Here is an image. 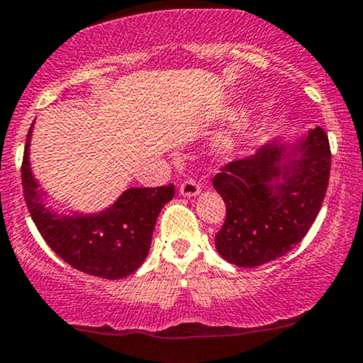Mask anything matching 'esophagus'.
<instances>
[{
	"instance_id": "1",
	"label": "esophagus",
	"mask_w": 363,
	"mask_h": 363,
	"mask_svg": "<svg viewBox=\"0 0 363 363\" xmlns=\"http://www.w3.org/2000/svg\"><path fill=\"white\" fill-rule=\"evenodd\" d=\"M179 193L182 196H196L200 193V184L196 181H193V179H186L179 186Z\"/></svg>"
}]
</instances>
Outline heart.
I'll list each match as a JSON object with an SVG mask.
<instances>
[{
  "instance_id": "b5f03b06",
  "label": "heart",
  "mask_w": 363,
  "mask_h": 363,
  "mask_svg": "<svg viewBox=\"0 0 363 363\" xmlns=\"http://www.w3.org/2000/svg\"><path fill=\"white\" fill-rule=\"evenodd\" d=\"M237 147H239V135L235 133H226L218 140V151L223 155L233 152Z\"/></svg>"
}]
</instances>
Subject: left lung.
Segmentation results:
<instances>
[{"mask_svg": "<svg viewBox=\"0 0 363 363\" xmlns=\"http://www.w3.org/2000/svg\"><path fill=\"white\" fill-rule=\"evenodd\" d=\"M330 144L314 128L294 144L270 142L230 161L212 179L226 218L216 250L226 262L258 267L291 251L309 232L330 179Z\"/></svg>", "mask_w": 363, "mask_h": 363, "instance_id": "8db88e82", "label": "left lung"}]
</instances>
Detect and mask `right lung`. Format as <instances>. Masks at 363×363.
<instances>
[{"mask_svg": "<svg viewBox=\"0 0 363 363\" xmlns=\"http://www.w3.org/2000/svg\"><path fill=\"white\" fill-rule=\"evenodd\" d=\"M24 147L23 177L28 211L49 247L61 259L89 276L123 279L147 258L156 219L174 199V184L160 188H130L117 202L98 214L63 216L43 203V191L29 167V142Z\"/></svg>", "mask_w": 363, "mask_h": 363, "instance_id": "obj_1", "label": "right lung"}]
</instances>
